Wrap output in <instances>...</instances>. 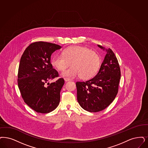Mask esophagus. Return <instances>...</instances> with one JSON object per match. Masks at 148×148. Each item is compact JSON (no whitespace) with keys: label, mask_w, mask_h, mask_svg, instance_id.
Here are the masks:
<instances>
[{"label":"esophagus","mask_w":148,"mask_h":148,"mask_svg":"<svg viewBox=\"0 0 148 148\" xmlns=\"http://www.w3.org/2000/svg\"><path fill=\"white\" fill-rule=\"evenodd\" d=\"M64 80H65V82H67V81H71V79H70V78H64Z\"/></svg>","instance_id":"34e87169"}]
</instances>
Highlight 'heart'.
Wrapping results in <instances>:
<instances>
[{
  "mask_svg": "<svg viewBox=\"0 0 148 148\" xmlns=\"http://www.w3.org/2000/svg\"><path fill=\"white\" fill-rule=\"evenodd\" d=\"M61 76L75 78L79 76L83 79L93 78L98 73L101 65V57L97 52L89 48L73 46L64 50L62 54H56L51 60L52 66L59 71L65 70Z\"/></svg>",
  "mask_w": 148,
  "mask_h": 148,
  "instance_id": "obj_1",
  "label": "heart"
}]
</instances>
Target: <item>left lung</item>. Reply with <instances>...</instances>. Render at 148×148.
I'll use <instances>...</instances> for the list:
<instances>
[{"instance_id":"obj_1","label":"left lung","mask_w":148,"mask_h":148,"mask_svg":"<svg viewBox=\"0 0 148 148\" xmlns=\"http://www.w3.org/2000/svg\"><path fill=\"white\" fill-rule=\"evenodd\" d=\"M99 47L104 50L102 46ZM98 73L86 81L77 82V101L83 109L96 112L106 108L115 99L119 91L121 70L113 51L106 50Z\"/></svg>"}]
</instances>
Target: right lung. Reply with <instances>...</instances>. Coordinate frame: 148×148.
Returning a JSON list of instances; mask_svg holds the SVG:
<instances>
[{
  "label": "right lung",
  "mask_w": 148,
  "mask_h": 148,
  "mask_svg": "<svg viewBox=\"0 0 148 148\" xmlns=\"http://www.w3.org/2000/svg\"><path fill=\"white\" fill-rule=\"evenodd\" d=\"M61 46L45 42H36L28 46L20 59L17 84L25 103L38 113L46 114L55 110L60 100V91L64 79L44 84L59 77L53 68L50 57Z\"/></svg>",
  "instance_id": "right-lung-1"
}]
</instances>
